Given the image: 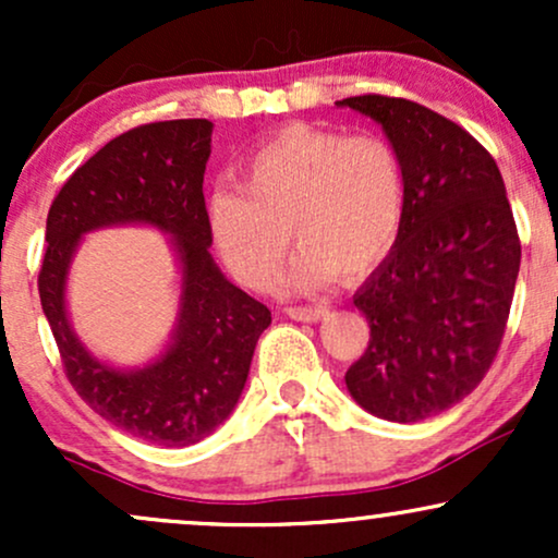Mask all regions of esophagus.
I'll return each instance as SVG.
<instances>
[{
  "label": "esophagus",
  "instance_id": "obj_1",
  "mask_svg": "<svg viewBox=\"0 0 558 558\" xmlns=\"http://www.w3.org/2000/svg\"><path fill=\"white\" fill-rule=\"evenodd\" d=\"M286 315L291 319H301V323H317V319L328 315V306H288Z\"/></svg>",
  "mask_w": 558,
  "mask_h": 558
}]
</instances>
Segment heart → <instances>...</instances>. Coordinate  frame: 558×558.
I'll return each instance as SVG.
<instances>
[{
  "instance_id": "b5f03b06",
  "label": "heart",
  "mask_w": 558,
  "mask_h": 558,
  "mask_svg": "<svg viewBox=\"0 0 558 558\" xmlns=\"http://www.w3.org/2000/svg\"><path fill=\"white\" fill-rule=\"evenodd\" d=\"M407 204V165L386 136L293 123L243 157L241 185L209 194L207 226L230 272L257 291L275 286L293 235L286 288L315 291L380 265Z\"/></svg>"
}]
</instances>
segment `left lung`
Here are the masks:
<instances>
[{"mask_svg":"<svg viewBox=\"0 0 558 558\" xmlns=\"http://www.w3.org/2000/svg\"><path fill=\"white\" fill-rule=\"evenodd\" d=\"M338 105L383 125L409 183L399 241L354 296L369 341L345 388L375 417L420 422L470 396L496 360L520 233L496 159L462 125L399 96Z\"/></svg>","mask_w":558,"mask_h":558,"instance_id":"obj_1","label":"left lung"}]
</instances>
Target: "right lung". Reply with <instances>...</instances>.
Segmentation results:
<instances>
[{
    "label": "right lung",
    "mask_w": 558,
    "mask_h": 558,
    "mask_svg": "<svg viewBox=\"0 0 558 558\" xmlns=\"http://www.w3.org/2000/svg\"><path fill=\"white\" fill-rule=\"evenodd\" d=\"M209 120L146 123L112 138L68 178L47 215L38 296L70 386L99 417L157 446H191L213 435L246 386L254 345L270 310L215 265L204 204ZM144 221L173 235L184 293L173 343L144 371L94 361L66 323V267L83 232Z\"/></svg>",
    "instance_id": "obj_1"
}]
</instances>
